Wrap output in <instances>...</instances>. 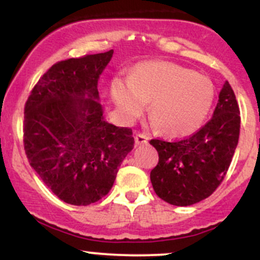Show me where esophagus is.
<instances>
[{
	"mask_svg": "<svg viewBox=\"0 0 260 260\" xmlns=\"http://www.w3.org/2000/svg\"><path fill=\"white\" fill-rule=\"evenodd\" d=\"M135 143H136V146L147 145V143H148V137H147L146 135H143V134H139V135L135 136Z\"/></svg>",
	"mask_w": 260,
	"mask_h": 260,
	"instance_id": "esophagus-1",
	"label": "esophagus"
}]
</instances>
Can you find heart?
Listing matches in <instances>:
<instances>
[{
    "instance_id": "1",
    "label": "heart",
    "mask_w": 260,
    "mask_h": 260,
    "mask_svg": "<svg viewBox=\"0 0 260 260\" xmlns=\"http://www.w3.org/2000/svg\"><path fill=\"white\" fill-rule=\"evenodd\" d=\"M111 95L126 123L135 121L150 101V124L169 137H184L206 119L214 100V86L206 76L187 67L153 60L136 65L129 78H114Z\"/></svg>"
}]
</instances>
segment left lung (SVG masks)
<instances>
[{"label": "left lung", "mask_w": 260, "mask_h": 260, "mask_svg": "<svg viewBox=\"0 0 260 260\" xmlns=\"http://www.w3.org/2000/svg\"><path fill=\"white\" fill-rule=\"evenodd\" d=\"M213 117L188 139L168 142L150 140L159 162L150 182L160 199L189 206L210 197L223 181L240 135V110L229 82L224 83Z\"/></svg>", "instance_id": "8db88e82"}]
</instances>
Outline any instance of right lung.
I'll return each instance as SVG.
<instances>
[{
    "label": "right lung",
    "instance_id": "obj_1",
    "mask_svg": "<svg viewBox=\"0 0 260 260\" xmlns=\"http://www.w3.org/2000/svg\"><path fill=\"white\" fill-rule=\"evenodd\" d=\"M110 52L50 67L25 105L24 147L31 168L60 200L86 206L107 195L134 148L133 130L106 121L98 82Z\"/></svg>",
    "mask_w": 260,
    "mask_h": 260
}]
</instances>
